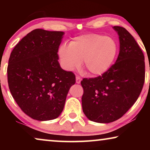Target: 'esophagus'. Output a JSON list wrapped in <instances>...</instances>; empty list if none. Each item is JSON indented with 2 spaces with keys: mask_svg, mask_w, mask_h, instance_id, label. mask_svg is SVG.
<instances>
[{
  "mask_svg": "<svg viewBox=\"0 0 150 150\" xmlns=\"http://www.w3.org/2000/svg\"><path fill=\"white\" fill-rule=\"evenodd\" d=\"M81 80H82L81 78L80 77V76H77L76 77V82L77 84H80V83H81Z\"/></svg>",
  "mask_w": 150,
  "mask_h": 150,
  "instance_id": "esophagus-1",
  "label": "esophagus"
}]
</instances>
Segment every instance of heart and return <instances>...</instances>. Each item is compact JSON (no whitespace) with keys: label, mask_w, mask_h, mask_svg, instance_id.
I'll use <instances>...</instances> for the list:
<instances>
[{"label":"heart","mask_w":150,"mask_h":150,"mask_svg":"<svg viewBox=\"0 0 150 150\" xmlns=\"http://www.w3.org/2000/svg\"><path fill=\"white\" fill-rule=\"evenodd\" d=\"M118 52V44L111 37L99 34L79 36L69 45L59 47L58 54L63 68L72 71L84 66L92 75L100 76L109 70Z\"/></svg>","instance_id":"heart-1"}]
</instances>
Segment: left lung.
<instances>
[{
  "label": "left lung",
  "mask_w": 150,
  "mask_h": 150,
  "mask_svg": "<svg viewBox=\"0 0 150 150\" xmlns=\"http://www.w3.org/2000/svg\"><path fill=\"white\" fill-rule=\"evenodd\" d=\"M113 28L120 44L116 62L102 76L81 82L83 112L98 123L122 117L138 99L145 82V57L139 44L125 28Z\"/></svg>",
  "instance_id": "obj_1"
}]
</instances>
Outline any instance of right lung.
<instances>
[{
  "label": "right lung",
  "instance_id": "obj_1",
  "mask_svg": "<svg viewBox=\"0 0 150 150\" xmlns=\"http://www.w3.org/2000/svg\"><path fill=\"white\" fill-rule=\"evenodd\" d=\"M64 32L32 30L16 44L7 67L9 88L24 113L48 121L60 115L69 88L76 83L71 71L59 63V47Z\"/></svg>",
  "mask_w": 150,
  "mask_h": 150
}]
</instances>
